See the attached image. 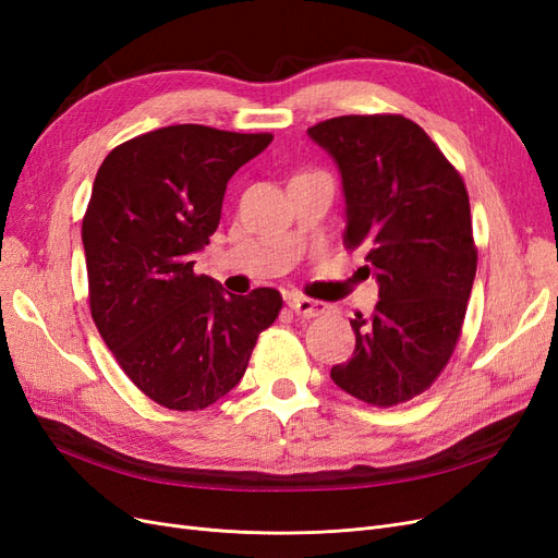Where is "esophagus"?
<instances>
[{
	"mask_svg": "<svg viewBox=\"0 0 558 558\" xmlns=\"http://www.w3.org/2000/svg\"><path fill=\"white\" fill-rule=\"evenodd\" d=\"M289 307L298 314V316H305V318H316V316H324L330 312V307L326 302H318L312 300L307 295H291L289 298Z\"/></svg>",
	"mask_w": 558,
	"mask_h": 558,
	"instance_id": "34e87169",
	"label": "esophagus"
}]
</instances>
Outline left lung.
<instances>
[{
    "label": "left lung",
    "instance_id": "left-lung-1",
    "mask_svg": "<svg viewBox=\"0 0 558 558\" xmlns=\"http://www.w3.org/2000/svg\"><path fill=\"white\" fill-rule=\"evenodd\" d=\"M307 132L342 172L344 246H363L379 281L373 316L351 320L353 356L330 377L373 408H396L428 391L461 340L477 272L465 183L400 113L337 116Z\"/></svg>",
    "mask_w": 558,
    "mask_h": 558
}]
</instances>
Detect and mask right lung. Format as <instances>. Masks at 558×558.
I'll list each match as a JSON object with an SVG mask.
<instances>
[{
  "mask_svg": "<svg viewBox=\"0 0 558 558\" xmlns=\"http://www.w3.org/2000/svg\"><path fill=\"white\" fill-rule=\"evenodd\" d=\"M269 142V132L185 123L118 144L99 165L81 226L90 314L123 373L160 408L197 412L232 391L283 307L277 289L226 295L193 269L230 177Z\"/></svg>",
  "mask_w": 558,
  "mask_h": 558,
  "instance_id": "1",
  "label": "right lung"
}]
</instances>
